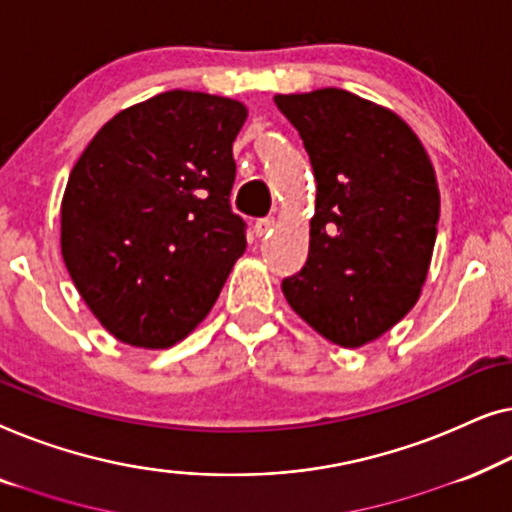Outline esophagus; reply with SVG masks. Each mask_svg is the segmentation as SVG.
<instances>
[{
    "label": "esophagus",
    "mask_w": 512,
    "mask_h": 512,
    "mask_svg": "<svg viewBox=\"0 0 512 512\" xmlns=\"http://www.w3.org/2000/svg\"><path fill=\"white\" fill-rule=\"evenodd\" d=\"M276 227V220L273 218H262V220H257L255 222V236H266V234H271V229Z\"/></svg>",
    "instance_id": "1"
}]
</instances>
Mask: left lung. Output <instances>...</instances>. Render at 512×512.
<instances>
[{
	"label": "left lung",
	"mask_w": 512,
	"mask_h": 512,
	"mask_svg": "<svg viewBox=\"0 0 512 512\" xmlns=\"http://www.w3.org/2000/svg\"><path fill=\"white\" fill-rule=\"evenodd\" d=\"M318 183L306 266L283 280L292 311L362 348L420 299L441 213L436 171L397 113L348 90L276 95Z\"/></svg>",
	"instance_id": "8db88e82"
}]
</instances>
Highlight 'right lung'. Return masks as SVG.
Returning <instances> with one entry per match:
<instances>
[{
    "mask_svg": "<svg viewBox=\"0 0 512 512\" xmlns=\"http://www.w3.org/2000/svg\"><path fill=\"white\" fill-rule=\"evenodd\" d=\"M246 118L236 99L162 92L113 115L71 169L62 259L118 341H183L246 253V222L229 206L232 143Z\"/></svg>",
    "mask_w": 512,
    "mask_h": 512,
    "instance_id": "1",
    "label": "right lung"
}]
</instances>
